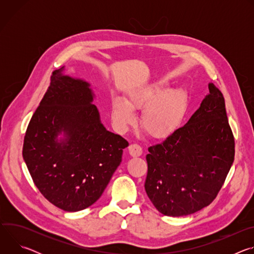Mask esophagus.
Segmentation results:
<instances>
[{"instance_id":"34e87169","label":"esophagus","mask_w":254,"mask_h":254,"mask_svg":"<svg viewBox=\"0 0 254 254\" xmlns=\"http://www.w3.org/2000/svg\"><path fill=\"white\" fill-rule=\"evenodd\" d=\"M128 153L131 157H139L142 154V149L136 143H132L128 147Z\"/></svg>"}]
</instances>
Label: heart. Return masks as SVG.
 <instances>
[{"label":"heart","instance_id":"obj_1","mask_svg":"<svg viewBox=\"0 0 254 254\" xmlns=\"http://www.w3.org/2000/svg\"><path fill=\"white\" fill-rule=\"evenodd\" d=\"M187 105L185 89H164V84H156L130 91L126 101L116 99L112 106V119L121 131H126L136 122L132 111L143 107L140 116L143 130L153 138L162 139L177 129L186 114Z\"/></svg>","mask_w":254,"mask_h":254}]
</instances>
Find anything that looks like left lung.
<instances>
[{
    "label": "left lung",
    "mask_w": 254,
    "mask_h": 254,
    "mask_svg": "<svg viewBox=\"0 0 254 254\" xmlns=\"http://www.w3.org/2000/svg\"><path fill=\"white\" fill-rule=\"evenodd\" d=\"M188 123L149 148L147 195L159 212L180 217L208 206L234 161L225 101L213 83Z\"/></svg>",
    "instance_id": "1"
}]
</instances>
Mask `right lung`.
Wrapping results in <instances>:
<instances>
[{
	"instance_id": "obj_1",
	"label": "right lung",
	"mask_w": 254,
	"mask_h": 254,
	"mask_svg": "<svg viewBox=\"0 0 254 254\" xmlns=\"http://www.w3.org/2000/svg\"><path fill=\"white\" fill-rule=\"evenodd\" d=\"M63 70L52 73L28 125L23 158L41 194L56 207L76 212L100 198L128 142L101 124L90 83Z\"/></svg>"
}]
</instances>
